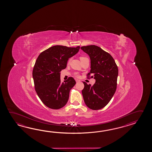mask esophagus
Segmentation results:
<instances>
[{
    "instance_id": "obj_1",
    "label": "esophagus",
    "mask_w": 152,
    "mask_h": 152,
    "mask_svg": "<svg viewBox=\"0 0 152 152\" xmlns=\"http://www.w3.org/2000/svg\"><path fill=\"white\" fill-rule=\"evenodd\" d=\"M75 81H76V83H78V82H80V80H78V79H76Z\"/></svg>"
}]
</instances>
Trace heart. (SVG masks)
Listing matches in <instances>:
<instances>
[{
    "instance_id": "1",
    "label": "heart",
    "mask_w": 152,
    "mask_h": 152,
    "mask_svg": "<svg viewBox=\"0 0 152 152\" xmlns=\"http://www.w3.org/2000/svg\"><path fill=\"white\" fill-rule=\"evenodd\" d=\"M86 58V57H84V56H81V57H80V60L81 59H83V58ZM71 58H69V60H68V62H70V61H71ZM76 76L78 77H79V75H76Z\"/></svg>"
}]
</instances>
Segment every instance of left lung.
<instances>
[{
  "label": "left lung",
  "mask_w": 152,
  "mask_h": 152,
  "mask_svg": "<svg viewBox=\"0 0 152 152\" xmlns=\"http://www.w3.org/2000/svg\"><path fill=\"white\" fill-rule=\"evenodd\" d=\"M89 55L91 71L87 75H94L96 83L93 86L83 82L82 94L85 103L92 110H99L105 107L115 93L118 69L112 56L97 45L81 47Z\"/></svg>",
  "instance_id": "obj_1"
}]
</instances>
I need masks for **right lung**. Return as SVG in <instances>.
Segmentation results:
<instances>
[{
  "label": "right lung",
  "instance_id": "obj_1",
  "mask_svg": "<svg viewBox=\"0 0 152 152\" xmlns=\"http://www.w3.org/2000/svg\"><path fill=\"white\" fill-rule=\"evenodd\" d=\"M79 49L80 46L54 45L42 52L37 58L32 71L35 89L49 108L59 109L67 103L70 90L76 82L73 77H69L62 83L60 72L66 67L68 58Z\"/></svg>",
  "mask_w": 152,
  "mask_h": 152
}]
</instances>
